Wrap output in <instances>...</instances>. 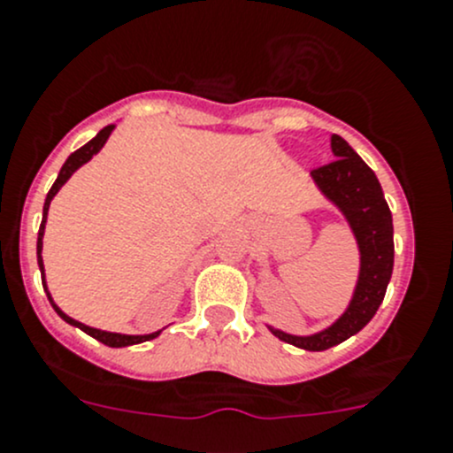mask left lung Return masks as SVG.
Returning <instances> with one entry per match:
<instances>
[{"mask_svg":"<svg viewBox=\"0 0 453 453\" xmlns=\"http://www.w3.org/2000/svg\"><path fill=\"white\" fill-rule=\"evenodd\" d=\"M329 143L334 161L311 170V181L349 226L358 248V276L349 303L327 327L301 336L267 325L276 338L307 352H323L361 332L383 303L394 270L392 212L374 170L343 137L332 134Z\"/></svg>","mask_w":453,"mask_h":453,"instance_id":"left-lung-1","label":"left lung"}]
</instances>
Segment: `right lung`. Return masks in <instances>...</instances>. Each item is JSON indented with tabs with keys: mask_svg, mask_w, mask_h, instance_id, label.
I'll return each instance as SVG.
<instances>
[{
	"mask_svg": "<svg viewBox=\"0 0 453 453\" xmlns=\"http://www.w3.org/2000/svg\"><path fill=\"white\" fill-rule=\"evenodd\" d=\"M117 126H105L104 130H99V133L95 134V137L90 139V142L86 143V146H81L79 150H74L73 155L65 159V164L61 165L59 174H57V181L52 183L50 192L46 195V201H43V214H42V226H39V234H37V265H39V272H42V283H43V292H46L48 301H50L52 310L57 311V314L61 316V319L65 320L68 325H73V327H79L81 332H86L88 336L96 338L99 343L108 345V348H128V345H137V343H146V341H152V338L159 336L164 329H157V332H150V334H121V332H108V329H96V327H90V325L86 323H79V320H74L73 316H68L65 311H61V307L57 305L55 301H52L50 292H48V285H46V274H43V258H42V248H43V230H46V219H48V208H50V201L55 199L57 192L61 190V186H64L65 181H68L70 177H73L74 173H77L79 168H81L83 164H88V161L92 159V157L96 155V152L101 150V148L105 146V142H108V137L112 134V130H115Z\"/></svg>",
	"mask_w": 453,
	"mask_h": 453,
	"instance_id": "right-lung-1",
	"label": "right lung"
}]
</instances>
